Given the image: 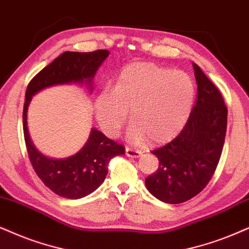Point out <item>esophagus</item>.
<instances>
[{"label":"esophagus","mask_w":249,"mask_h":249,"mask_svg":"<svg viewBox=\"0 0 249 249\" xmlns=\"http://www.w3.org/2000/svg\"><path fill=\"white\" fill-rule=\"evenodd\" d=\"M125 154H126V156L133 157V159H138V157L142 155L141 150L133 149V148H130V147H126V149H125Z\"/></svg>","instance_id":"esophagus-1"}]
</instances>
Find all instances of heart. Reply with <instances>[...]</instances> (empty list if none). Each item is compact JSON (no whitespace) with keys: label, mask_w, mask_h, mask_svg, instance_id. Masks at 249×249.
I'll return each instance as SVG.
<instances>
[{"label":"heart","mask_w":249,"mask_h":249,"mask_svg":"<svg viewBox=\"0 0 249 249\" xmlns=\"http://www.w3.org/2000/svg\"><path fill=\"white\" fill-rule=\"evenodd\" d=\"M195 97L192 78L182 71L133 63L119 72L112 92H102L95 100L101 127L116 137L130 111V137L148 143L174 139L190 117Z\"/></svg>","instance_id":"b5f03b06"}]
</instances>
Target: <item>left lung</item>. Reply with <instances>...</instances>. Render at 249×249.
<instances>
[{"label": "left lung", "mask_w": 249, "mask_h": 249, "mask_svg": "<svg viewBox=\"0 0 249 249\" xmlns=\"http://www.w3.org/2000/svg\"><path fill=\"white\" fill-rule=\"evenodd\" d=\"M196 102L182 131L153 150L159 168L144 180L147 190L166 203H182L207 186L218 164L225 140L228 108L221 92L193 63Z\"/></svg>", "instance_id": "8db88e82"}]
</instances>
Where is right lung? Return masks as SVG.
I'll use <instances>...</instances> for the list:
<instances>
[{
  "instance_id": "obj_1",
  "label": "right lung",
  "mask_w": 249,
  "mask_h": 249,
  "mask_svg": "<svg viewBox=\"0 0 249 249\" xmlns=\"http://www.w3.org/2000/svg\"><path fill=\"white\" fill-rule=\"evenodd\" d=\"M108 56V50L63 53L30 81L25 93L23 127L30 161L43 184L65 199H81L93 193L105 181L110 160L123 155L125 148L92 128L87 142L77 154L61 160L47 157L36 149L28 133V105L34 94L55 85L85 83L92 90L94 75Z\"/></svg>"
}]
</instances>
